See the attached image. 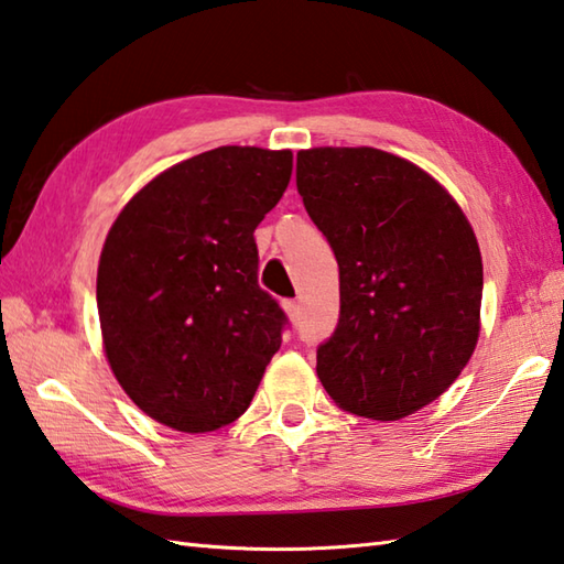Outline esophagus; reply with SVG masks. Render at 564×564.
<instances>
[{"instance_id": "obj_1", "label": "esophagus", "mask_w": 564, "mask_h": 564, "mask_svg": "<svg viewBox=\"0 0 564 564\" xmlns=\"http://www.w3.org/2000/svg\"><path fill=\"white\" fill-rule=\"evenodd\" d=\"M282 310H284V314L290 316V322H296V318H300V302H294V300H286V302H282Z\"/></svg>"}]
</instances>
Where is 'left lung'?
I'll return each instance as SVG.
<instances>
[{
  "mask_svg": "<svg viewBox=\"0 0 564 564\" xmlns=\"http://www.w3.org/2000/svg\"><path fill=\"white\" fill-rule=\"evenodd\" d=\"M296 191L338 262L341 316L316 350L338 408L392 422L437 400L479 341L484 264L437 178L373 147L296 154Z\"/></svg>",
  "mask_w": 564,
  "mask_h": 564,
  "instance_id": "1",
  "label": "left lung"
}]
</instances>
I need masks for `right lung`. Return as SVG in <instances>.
Wrapping results in <instances>:
<instances>
[{
	"label": "right lung",
	"mask_w": 564,
	"mask_h": 564,
	"mask_svg": "<svg viewBox=\"0 0 564 564\" xmlns=\"http://www.w3.org/2000/svg\"><path fill=\"white\" fill-rule=\"evenodd\" d=\"M292 176L290 150L218 147L127 200L98 264L112 376L152 420L204 434L250 408L284 314L258 284L252 232Z\"/></svg>",
	"instance_id": "1"
}]
</instances>
